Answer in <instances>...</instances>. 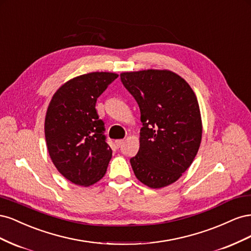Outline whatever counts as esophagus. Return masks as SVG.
Returning <instances> with one entry per match:
<instances>
[{
    "mask_svg": "<svg viewBox=\"0 0 251 251\" xmlns=\"http://www.w3.org/2000/svg\"><path fill=\"white\" fill-rule=\"evenodd\" d=\"M115 143H116L117 148H120V147L123 146V144L125 143V140H124V139H118V140H116V141H115Z\"/></svg>",
    "mask_w": 251,
    "mask_h": 251,
    "instance_id": "1",
    "label": "esophagus"
}]
</instances>
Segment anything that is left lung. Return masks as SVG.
Listing matches in <instances>:
<instances>
[{
	"mask_svg": "<svg viewBox=\"0 0 251 251\" xmlns=\"http://www.w3.org/2000/svg\"><path fill=\"white\" fill-rule=\"evenodd\" d=\"M120 79L141 114L140 148L130 159L135 176L151 188L170 185L191 166L201 143V115L194 91L168 70L125 72Z\"/></svg>",
	"mask_w": 251,
	"mask_h": 251,
	"instance_id": "obj_1",
	"label": "left lung"
}]
</instances>
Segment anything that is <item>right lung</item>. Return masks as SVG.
Returning a JSON list of instances; mask_svg holds the SVG:
<instances>
[{
	"label": "right lung",
	"instance_id": "add662e5",
	"mask_svg": "<svg viewBox=\"0 0 251 251\" xmlns=\"http://www.w3.org/2000/svg\"><path fill=\"white\" fill-rule=\"evenodd\" d=\"M115 73L93 72L75 77L53 95L45 119V136L53 164L72 183L89 186L107 172L112 150L96 101Z\"/></svg>",
	"mask_w": 251,
	"mask_h": 251
}]
</instances>
